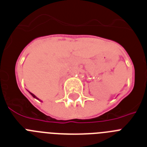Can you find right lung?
Masks as SVG:
<instances>
[{
  "instance_id": "add662e5",
  "label": "right lung",
  "mask_w": 147,
  "mask_h": 147,
  "mask_svg": "<svg viewBox=\"0 0 147 147\" xmlns=\"http://www.w3.org/2000/svg\"><path fill=\"white\" fill-rule=\"evenodd\" d=\"M28 92H29V91H28ZM29 93H30V94H31V95H32V96H33V97H34V98L37 99V100H39V99L38 98V97H37V96H35V95H34V94H32V93H31V92H29Z\"/></svg>"
}]
</instances>
